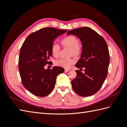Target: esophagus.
<instances>
[{
	"mask_svg": "<svg viewBox=\"0 0 127 127\" xmlns=\"http://www.w3.org/2000/svg\"><path fill=\"white\" fill-rule=\"evenodd\" d=\"M69 71V70L67 69H64V71H65V72H68V71Z\"/></svg>",
	"mask_w": 127,
	"mask_h": 127,
	"instance_id": "obj_1",
	"label": "esophagus"
}]
</instances>
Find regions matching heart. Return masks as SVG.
<instances>
[{
  "label": "heart",
  "mask_w": 127,
  "mask_h": 127,
  "mask_svg": "<svg viewBox=\"0 0 127 127\" xmlns=\"http://www.w3.org/2000/svg\"><path fill=\"white\" fill-rule=\"evenodd\" d=\"M61 44L64 47L70 49V54L74 56H78L82 51V47L78 43L77 39L74 36L69 35L66 36L61 41ZM60 50V46L56 43L52 44L50 47V51L52 55L55 58H58L59 55ZM75 60L73 58L60 59L55 61V64L57 66L63 67L66 69L69 68L72 64H75Z\"/></svg>",
  "instance_id": "1"
}]
</instances>
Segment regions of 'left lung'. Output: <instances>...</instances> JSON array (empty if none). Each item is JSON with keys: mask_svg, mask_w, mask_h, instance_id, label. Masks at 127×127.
Returning <instances> with one entry per match:
<instances>
[{"mask_svg": "<svg viewBox=\"0 0 127 127\" xmlns=\"http://www.w3.org/2000/svg\"><path fill=\"white\" fill-rule=\"evenodd\" d=\"M68 34L77 36L82 43L80 59L76 67L84 71L75 70L76 78L71 83L75 93L83 97L90 96L101 88L107 75L110 63L108 47L104 38L88 27L69 31Z\"/></svg>", "mask_w": 127, "mask_h": 127, "instance_id": "1", "label": "left lung"}]
</instances>
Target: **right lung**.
Instances as JSON below:
<instances>
[{
    "instance_id": "1",
    "label": "right lung",
    "mask_w": 127,
    "mask_h": 127,
    "mask_svg": "<svg viewBox=\"0 0 127 127\" xmlns=\"http://www.w3.org/2000/svg\"><path fill=\"white\" fill-rule=\"evenodd\" d=\"M67 30L45 28L31 33L21 48L18 69L23 85L31 93L44 97L51 93L55 86L56 78L64 72L61 67L45 69L50 64V47L56 38Z\"/></svg>"
}]
</instances>
